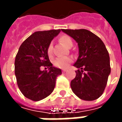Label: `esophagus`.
<instances>
[{
    "label": "esophagus",
    "instance_id": "obj_1",
    "mask_svg": "<svg viewBox=\"0 0 122 122\" xmlns=\"http://www.w3.org/2000/svg\"><path fill=\"white\" fill-rule=\"evenodd\" d=\"M62 71H63V73H65V72H66V69H63Z\"/></svg>",
    "mask_w": 122,
    "mask_h": 122
}]
</instances>
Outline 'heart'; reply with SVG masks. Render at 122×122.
Segmentation results:
<instances>
[{"mask_svg": "<svg viewBox=\"0 0 122 122\" xmlns=\"http://www.w3.org/2000/svg\"><path fill=\"white\" fill-rule=\"evenodd\" d=\"M59 41L66 47H69L70 46L73 45V41L71 38L68 35H62L59 38ZM46 52L49 56H51L52 55V44H49ZM73 61L71 57L66 56V57H58L55 59L53 61V64L55 67L59 68H66L70 63Z\"/></svg>", "mask_w": 122, "mask_h": 122, "instance_id": "heart-1", "label": "heart"}]
</instances>
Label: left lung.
Instances as JSON below:
<instances>
[{"instance_id": "obj_1", "label": "left lung", "mask_w": 122, "mask_h": 122, "mask_svg": "<svg viewBox=\"0 0 122 122\" xmlns=\"http://www.w3.org/2000/svg\"><path fill=\"white\" fill-rule=\"evenodd\" d=\"M78 43L79 56L74 66L78 68L71 82L72 91L79 98L92 101L99 98L111 72L109 53L103 41L89 30H61Z\"/></svg>"}]
</instances>
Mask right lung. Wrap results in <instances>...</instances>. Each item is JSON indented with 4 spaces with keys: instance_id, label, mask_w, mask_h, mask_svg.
Masks as SVG:
<instances>
[{
    "instance_id": "add662e5",
    "label": "right lung",
    "mask_w": 122,
    "mask_h": 122,
    "mask_svg": "<svg viewBox=\"0 0 122 122\" xmlns=\"http://www.w3.org/2000/svg\"><path fill=\"white\" fill-rule=\"evenodd\" d=\"M61 30L39 31L27 38L19 48L15 61L17 83L25 97L39 101L54 90L61 70L55 68L49 59L47 47ZM41 66L49 71H41Z\"/></svg>"
}]
</instances>
